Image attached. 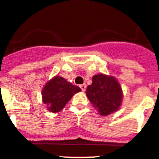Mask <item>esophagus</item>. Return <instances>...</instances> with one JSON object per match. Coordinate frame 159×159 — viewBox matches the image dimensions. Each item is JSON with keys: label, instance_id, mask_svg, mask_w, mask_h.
I'll return each mask as SVG.
<instances>
[{"label": "esophagus", "instance_id": "1", "mask_svg": "<svg viewBox=\"0 0 159 159\" xmlns=\"http://www.w3.org/2000/svg\"><path fill=\"white\" fill-rule=\"evenodd\" d=\"M80 87L81 90H82L83 91H85L86 88H87V86H86V84H81V85L80 86Z\"/></svg>", "mask_w": 159, "mask_h": 159}]
</instances>
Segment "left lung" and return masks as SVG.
Returning a JSON list of instances; mask_svg holds the SVG:
<instances>
[{
  "mask_svg": "<svg viewBox=\"0 0 159 159\" xmlns=\"http://www.w3.org/2000/svg\"><path fill=\"white\" fill-rule=\"evenodd\" d=\"M87 88V96L101 116H108L117 111L123 98L122 87L115 77L98 74Z\"/></svg>",
  "mask_w": 159,
  "mask_h": 159,
  "instance_id": "left-lung-1",
  "label": "left lung"
}]
</instances>
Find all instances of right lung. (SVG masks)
<instances>
[{
    "label": "right lung",
    "mask_w": 159,
    "mask_h": 159,
    "mask_svg": "<svg viewBox=\"0 0 159 159\" xmlns=\"http://www.w3.org/2000/svg\"><path fill=\"white\" fill-rule=\"evenodd\" d=\"M81 91L77 86L72 85L61 76L53 77L42 90V100L51 112H58L64 108L75 93Z\"/></svg>",
    "instance_id": "obj_1"
}]
</instances>
